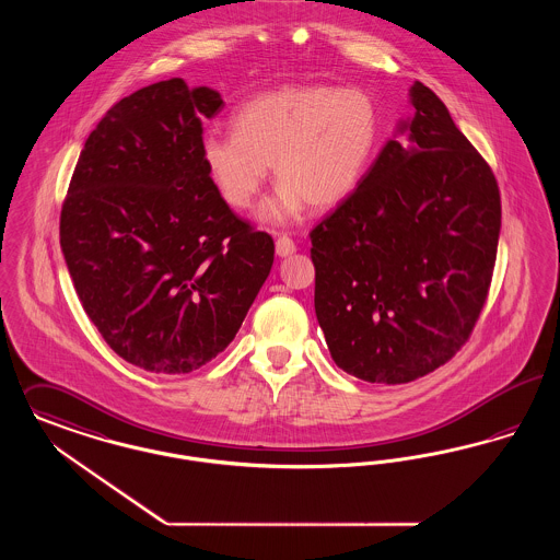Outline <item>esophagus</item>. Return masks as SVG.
<instances>
[{
    "label": "esophagus",
    "mask_w": 560,
    "mask_h": 560,
    "mask_svg": "<svg viewBox=\"0 0 560 560\" xmlns=\"http://www.w3.org/2000/svg\"><path fill=\"white\" fill-rule=\"evenodd\" d=\"M275 252H277V256H290L295 252V244H293V240H291L290 235H279L277 237V242H275Z\"/></svg>",
    "instance_id": "esophagus-1"
}]
</instances>
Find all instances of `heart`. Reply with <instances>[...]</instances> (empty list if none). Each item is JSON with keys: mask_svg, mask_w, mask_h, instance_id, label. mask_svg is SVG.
<instances>
[{"mask_svg": "<svg viewBox=\"0 0 560 560\" xmlns=\"http://www.w3.org/2000/svg\"><path fill=\"white\" fill-rule=\"evenodd\" d=\"M377 143L380 108L369 91L302 83L244 102L233 114V135H203L200 158L212 187L235 210L254 203L272 164L281 187L260 217L281 223L304 203L327 210L346 200Z\"/></svg>", "mask_w": 560, "mask_h": 560, "instance_id": "heart-1", "label": "heart"}]
</instances>
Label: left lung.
<instances>
[{
  "label": "left lung",
  "instance_id": "1",
  "mask_svg": "<svg viewBox=\"0 0 560 560\" xmlns=\"http://www.w3.org/2000/svg\"><path fill=\"white\" fill-rule=\"evenodd\" d=\"M400 125L359 187L311 231L314 311L348 375L398 385L446 364L492 283L500 189L446 104L415 83Z\"/></svg>",
  "mask_w": 560,
  "mask_h": 560
}]
</instances>
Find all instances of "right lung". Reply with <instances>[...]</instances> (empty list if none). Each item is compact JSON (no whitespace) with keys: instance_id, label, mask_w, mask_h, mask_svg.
Instances as JSON below:
<instances>
[{"instance_id":"add662e5","label":"right lung","mask_w":560,"mask_h":560,"mask_svg":"<svg viewBox=\"0 0 560 560\" xmlns=\"http://www.w3.org/2000/svg\"><path fill=\"white\" fill-rule=\"evenodd\" d=\"M223 100L183 79L116 102L91 131L60 214L77 295L120 359L180 375L217 359L269 277L275 242L240 219L201 164Z\"/></svg>"}]
</instances>
